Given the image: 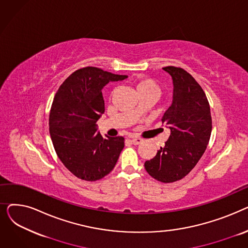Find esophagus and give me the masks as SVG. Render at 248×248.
<instances>
[{
  "instance_id": "34e87169",
  "label": "esophagus",
  "mask_w": 248,
  "mask_h": 248,
  "mask_svg": "<svg viewBox=\"0 0 248 248\" xmlns=\"http://www.w3.org/2000/svg\"><path fill=\"white\" fill-rule=\"evenodd\" d=\"M142 139H140V138H131V141L133 142L134 145H140V144H141L142 142Z\"/></svg>"
}]
</instances>
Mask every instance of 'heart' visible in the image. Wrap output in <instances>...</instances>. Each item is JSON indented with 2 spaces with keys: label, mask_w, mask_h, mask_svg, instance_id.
<instances>
[{
  "label": "heart",
  "mask_w": 248,
  "mask_h": 248,
  "mask_svg": "<svg viewBox=\"0 0 248 248\" xmlns=\"http://www.w3.org/2000/svg\"><path fill=\"white\" fill-rule=\"evenodd\" d=\"M135 83H136L137 91L140 95L144 93H154L155 95H158L159 93V85L154 79H152V78L139 76L136 78ZM134 113L138 115L140 113V110L136 108L134 110Z\"/></svg>",
  "instance_id": "obj_1"
}]
</instances>
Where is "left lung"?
<instances>
[{
    "label": "left lung",
    "mask_w": 248,
    "mask_h": 248,
    "mask_svg": "<svg viewBox=\"0 0 248 248\" xmlns=\"http://www.w3.org/2000/svg\"><path fill=\"white\" fill-rule=\"evenodd\" d=\"M173 78L172 106L164 113L162 123L171 135L145 169L162 183H173L186 177L203 155L212 131L210 106L200 84L181 67L163 68Z\"/></svg>",
    "instance_id": "left-lung-1"
}]
</instances>
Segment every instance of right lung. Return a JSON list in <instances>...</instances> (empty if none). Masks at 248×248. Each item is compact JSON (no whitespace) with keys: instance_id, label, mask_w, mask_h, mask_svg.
Masks as SVG:
<instances>
[{"instance_id":"add662e5","label":"right lung","mask_w":248,"mask_h":248,"mask_svg":"<svg viewBox=\"0 0 248 248\" xmlns=\"http://www.w3.org/2000/svg\"><path fill=\"white\" fill-rule=\"evenodd\" d=\"M127 75L87 66L59 86L49 114V133L60 161L78 179L94 182L109 174L124 147L123 137H102L96 122L104 113L101 89Z\"/></svg>"}]
</instances>
